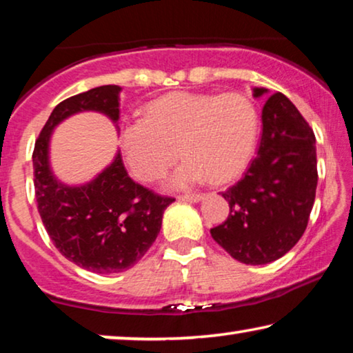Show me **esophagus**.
I'll return each mask as SVG.
<instances>
[{
    "instance_id": "obj_1",
    "label": "esophagus",
    "mask_w": 353,
    "mask_h": 353,
    "mask_svg": "<svg viewBox=\"0 0 353 353\" xmlns=\"http://www.w3.org/2000/svg\"><path fill=\"white\" fill-rule=\"evenodd\" d=\"M202 194H185V196H180L178 199L180 201H185V202H199L202 201Z\"/></svg>"
}]
</instances>
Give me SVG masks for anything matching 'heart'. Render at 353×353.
<instances>
[{
	"instance_id": "b5f03b06",
	"label": "heart",
	"mask_w": 353,
	"mask_h": 353,
	"mask_svg": "<svg viewBox=\"0 0 353 353\" xmlns=\"http://www.w3.org/2000/svg\"><path fill=\"white\" fill-rule=\"evenodd\" d=\"M256 135L258 113L245 94L172 92L146 105L145 119L122 127L121 141L130 172L146 183L164 176L180 151L186 161L172 185L189 188L208 176L213 183L236 178Z\"/></svg>"
}]
</instances>
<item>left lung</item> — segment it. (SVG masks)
I'll return each instance as SVG.
<instances>
[{
  "label": "left lung",
  "instance_id": "obj_1",
  "mask_svg": "<svg viewBox=\"0 0 353 353\" xmlns=\"http://www.w3.org/2000/svg\"><path fill=\"white\" fill-rule=\"evenodd\" d=\"M268 89L254 88L261 97ZM315 135L283 94L270 95L263 108V134L256 157L243 178L223 192L229 216L210 229L234 259L268 264L298 243L315 201Z\"/></svg>",
  "mask_w": 353,
  "mask_h": 353
}]
</instances>
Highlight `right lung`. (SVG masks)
I'll list each match as a JSON object with an SVG mask.
<instances>
[{"label": "right lung", "mask_w": 353, "mask_h": 353, "mask_svg": "<svg viewBox=\"0 0 353 353\" xmlns=\"http://www.w3.org/2000/svg\"><path fill=\"white\" fill-rule=\"evenodd\" d=\"M119 85H100L55 106L34 143L33 175L38 212L55 248L79 268L97 274L130 269L154 243L162 214L175 201L135 183L121 151L114 161L83 186H66L49 164L52 130L81 111H99L119 119Z\"/></svg>", "instance_id": "right-lung-1"}]
</instances>
